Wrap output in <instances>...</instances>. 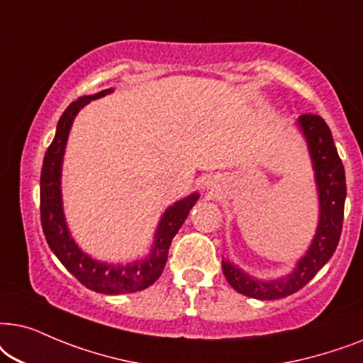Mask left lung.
<instances>
[{
    "instance_id": "8db88e82",
    "label": "left lung",
    "mask_w": 363,
    "mask_h": 363,
    "mask_svg": "<svg viewBox=\"0 0 363 363\" xmlns=\"http://www.w3.org/2000/svg\"><path fill=\"white\" fill-rule=\"evenodd\" d=\"M298 124L306 134L308 149H311L318 199H320V220H318V229L311 249L307 250L306 257L301 259L292 274L275 282H259V280L250 279L247 274L240 272L229 262H222L227 282L239 294L260 298V301H275V298L292 296L301 291L332 257L342 234L347 194L345 171L333 144L332 133L325 121L318 114H302L298 118Z\"/></svg>"
}]
</instances>
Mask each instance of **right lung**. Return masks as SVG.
<instances>
[{
    "label": "right lung",
    "instance_id": "obj_1",
    "mask_svg": "<svg viewBox=\"0 0 363 363\" xmlns=\"http://www.w3.org/2000/svg\"><path fill=\"white\" fill-rule=\"evenodd\" d=\"M111 93V89H104L98 94L83 96L74 103L67 106L65 113L57 121L56 136L48 147L41 169V225L45 232L46 242L50 244L52 252L61 260V264L83 284L84 287L99 294H123V292H138L156 282L159 275L162 274L164 265L167 260L169 245H171L174 235L181 229L187 219V214L199 199V196L192 194L184 201H179L172 207L164 212L161 224L156 232V244H154L151 257L141 262L114 267L109 264L96 262L81 252L71 239L67 232L65 216H62L61 204V162L65 146L69 134L72 119L83 106L98 99L101 96Z\"/></svg>",
    "mask_w": 363,
    "mask_h": 363
}]
</instances>
